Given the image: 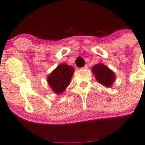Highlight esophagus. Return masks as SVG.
Here are the masks:
<instances>
[{
    "mask_svg": "<svg viewBox=\"0 0 145 145\" xmlns=\"http://www.w3.org/2000/svg\"><path fill=\"white\" fill-rule=\"evenodd\" d=\"M88 69V65H87H87H85V67H83V68H82V69Z\"/></svg>",
    "mask_w": 145,
    "mask_h": 145,
    "instance_id": "obj_1",
    "label": "esophagus"
}]
</instances>
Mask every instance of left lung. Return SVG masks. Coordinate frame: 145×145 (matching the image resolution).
<instances>
[{
    "label": "left lung",
    "mask_w": 145,
    "mask_h": 145,
    "mask_svg": "<svg viewBox=\"0 0 145 145\" xmlns=\"http://www.w3.org/2000/svg\"><path fill=\"white\" fill-rule=\"evenodd\" d=\"M92 71L97 81L103 86L110 87L115 79L114 72L102 64H96L93 67Z\"/></svg>",
    "instance_id": "left-lung-1"
}]
</instances>
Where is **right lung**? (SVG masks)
I'll return each instance as SVG.
<instances>
[{"instance_id": "right-lung-1", "label": "right lung", "mask_w": 145, "mask_h": 145, "mask_svg": "<svg viewBox=\"0 0 145 145\" xmlns=\"http://www.w3.org/2000/svg\"><path fill=\"white\" fill-rule=\"evenodd\" d=\"M74 72L71 66L61 64L48 76V82L56 93H61L69 86Z\"/></svg>"}]
</instances>
